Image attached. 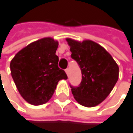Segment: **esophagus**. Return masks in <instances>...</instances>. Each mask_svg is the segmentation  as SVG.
Returning a JSON list of instances; mask_svg holds the SVG:
<instances>
[{"mask_svg":"<svg viewBox=\"0 0 133 133\" xmlns=\"http://www.w3.org/2000/svg\"><path fill=\"white\" fill-rule=\"evenodd\" d=\"M65 72H66L67 75L69 76V68H66V69H65Z\"/></svg>","mask_w":133,"mask_h":133,"instance_id":"obj_1","label":"esophagus"}]
</instances>
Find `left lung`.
<instances>
[{
  "mask_svg": "<svg viewBox=\"0 0 133 133\" xmlns=\"http://www.w3.org/2000/svg\"><path fill=\"white\" fill-rule=\"evenodd\" d=\"M71 57L81 70L82 81L78 87L70 85L75 100L85 107H94L103 102L118 80L119 67L112 56L92 41L78 42L67 38Z\"/></svg>",
  "mask_w": 133,
  "mask_h": 133,
  "instance_id": "left-lung-1",
  "label": "left lung"
}]
</instances>
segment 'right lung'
I'll list each match as a JSON object with an SVG mask.
<instances>
[{"instance_id": "add662e5", "label": "right lung", "mask_w": 133, "mask_h": 133, "mask_svg": "<svg viewBox=\"0 0 133 133\" xmlns=\"http://www.w3.org/2000/svg\"><path fill=\"white\" fill-rule=\"evenodd\" d=\"M58 45L50 37L38 40L17 52L10 62L11 75L20 95L33 105L47 102L59 81L68 78L58 66Z\"/></svg>"}]
</instances>
